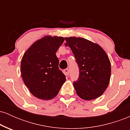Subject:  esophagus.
I'll return each instance as SVG.
<instances>
[{"label": "esophagus", "instance_id": "esophagus-1", "mask_svg": "<svg viewBox=\"0 0 130 130\" xmlns=\"http://www.w3.org/2000/svg\"><path fill=\"white\" fill-rule=\"evenodd\" d=\"M69 72L70 71H69V69H68V68H67V69L64 70V71H63L64 74H65L66 76L69 75Z\"/></svg>", "mask_w": 130, "mask_h": 130}]
</instances>
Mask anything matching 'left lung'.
I'll use <instances>...</instances> for the list:
<instances>
[{
    "instance_id": "obj_1",
    "label": "left lung",
    "mask_w": 130,
    "mask_h": 130,
    "mask_svg": "<svg viewBox=\"0 0 130 130\" xmlns=\"http://www.w3.org/2000/svg\"><path fill=\"white\" fill-rule=\"evenodd\" d=\"M65 46L73 53L79 75L73 86L76 93L85 100L100 96L108 87L111 77V62L103 49L85 38L66 37Z\"/></svg>"
}]
</instances>
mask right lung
Instances as JSON below:
<instances>
[{
  "label": "right lung",
  "instance_id": "add662e5",
  "mask_svg": "<svg viewBox=\"0 0 130 130\" xmlns=\"http://www.w3.org/2000/svg\"><path fill=\"white\" fill-rule=\"evenodd\" d=\"M63 41V37L46 36L35 41L22 57V80L30 92L39 99H53L66 80L56 55Z\"/></svg>",
  "mask_w": 130,
  "mask_h": 130
}]
</instances>
